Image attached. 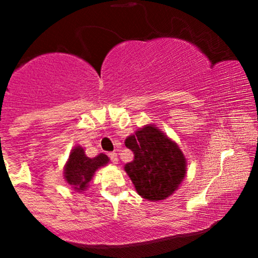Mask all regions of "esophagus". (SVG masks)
<instances>
[{
  "label": "esophagus",
  "mask_w": 258,
  "mask_h": 258,
  "mask_svg": "<svg viewBox=\"0 0 258 258\" xmlns=\"http://www.w3.org/2000/svg\"><path fill=\"white\" fill-rule=\"evenodd\" d=\"M108 156H109V159L111 160L112 164H117V161H119V159H117V154H116V153H115V152L109 153Z\"/></svg>",
  "instance_id": "obj_1"
}]
</instances>
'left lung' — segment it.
I'll use <instances>...</instances> for the list:
<instances>
[{
	"mask_svg": "<svg viewBox=\"0 0 258 258\" xmlns=\"http://www.w3.org/2000/svg\"><path fill=\"white\" fill-rule=\"evenodd\" d=\"M125 146L135 155L125 171L142 198L164 200L178 188L185 176V159L160 130L143 127L126 139Z\"/></svg>",
	"mask_w": 258,
	"mask_h": 258,
	"instance_id": "left-lung-1",
	"label": "left lung"
}]
</instances>
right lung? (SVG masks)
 <instances>
[{
  "label": "right lung",
  "instance_id": "right-lung-1",
  "mask_svg": "<svg viewBox=\"0 0 258 258\" xmlns=\"http://www.w3.org/2000/svg\"><path fill=\"white\" fill-rule=\"evenodd\" d=\"M109 161L105 154H99L96 158L90 159L85 155L82 148L76 147L69 156L65 166V179L76 190H84L92 179L94 171Z\"/></svg>",
  "mask_w": 258,
  "mask_h": 258
}]
</instances>
